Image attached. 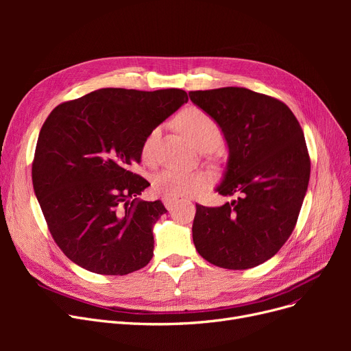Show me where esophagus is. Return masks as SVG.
<instances>
[{
	"label": "esophagus",
	"mask_w": 351,
	"mask_h": 351,
	"mask_svg": "<svg viewBox=\"0 0 351 351\" xmlns=\"http://www.w3.org/2000/svg\"><path fill=\"white\" fill-rule=\"evenodd\" d=\"M162 202H163V205H165L166 209H172L173 205L176 204L175 199H169V197H162Z\"/></svg>",
	"instance_id": "esophagus-1"
}]
</instances>
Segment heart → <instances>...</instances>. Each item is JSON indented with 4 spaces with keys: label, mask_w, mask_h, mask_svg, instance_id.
I'll return each instance as SVG.
<instances>
[{
    "label": "heart",
    "mask_w": 351,
    "mask_h": 351,
    "mask_svg": "<svg viewBox=\"0 0 351 351\" xmlns=\"http://www.w3.org/2000/svg\"><path fill=\"white\" fill-rule=\"evenodd\" d=\"M180 129L185 132L192 142L197 146H217L222 142V131H220L216 121L199 108L186 109L178 118ZM160 126L154 128L146 135L142 143V158L146 162L155 159L156 145L160 138ZM210 183V176L204 171H185L178 168H165L158 172L152 179V189L156 195L180 199L197 195Z\"/></svg>",
    "instance_id": "1"
}]
</instances>
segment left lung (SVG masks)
Listing matches in <instances>:
<instances>
[{"label":"left lung","mask_w":351,"mask_h":351,"mask_svg":"<svg viewBox=\"0 0 351 351\" xmlns=\"http://www.w3.org/2000/svg\"><path fill=\"white\" fill-rule=\"evenodd\" d=\"M189 98L222 129L229 160L216 191L236 196L219 208L196 205L195 247L223 269L262 265L290 237L306 196L303 129L286 104L247 88L191 90Z\"/></svg>","instance_id":"left-lung-1"}]
</instances>
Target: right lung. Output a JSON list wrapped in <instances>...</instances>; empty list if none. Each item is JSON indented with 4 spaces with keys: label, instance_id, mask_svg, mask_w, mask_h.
<instances>
[{
    "label": "right lung",
    "instance_id": "obj_1",
    "mask_svg": "<svg viewBox=\"0 0 351 351\" xmlns=\"http://www.w3.org/2000/svg\"><path fill=\"white\" fill-rule=\"evenodd\" d=\"M183 89L104 88L60 104L45 119L32 185L64 254L98 274L123 276L154 256L152 228L168 210L138 195L149 182L132 172L154 128L188 102Z\"/></svg>",
    "mask_w": 351,
    "mask_h": 351
}]
</instances>
